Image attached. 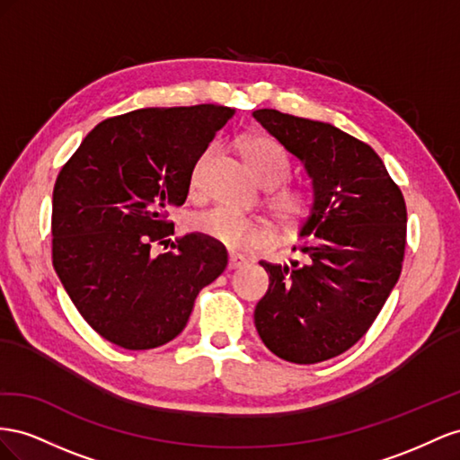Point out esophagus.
Returning <instances> with one entry per match:
<instances>
[{
    "mask_svg": "<svg viewBox=\"0 0 460 460\" xmlns=\"http://www.w3.org/2000/svg\"><path fill=\"white\" fill-rule=\"evenodd\" d=\"M244 264H246L244 258H241V256H237V254H229V264H227L229 270H239V268H243Z\"/></svg>",
    "mask_w": 460,
    "mask_h": 460,
    "instance_id": "1",
    "label": "esophagus"
}]
</instances>
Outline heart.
<instances>
[{
	"mask_svg": "<svg viewBox=\"0 0 460 460\" xmlns=\"http://www.w3.org/2000/svg\"><path fill=\"white\" fill-rule=\"evenodd\" d=\"M212 150H208L192 172V182H199L200 169ZM241 152L246 164L251 165L256 179L266 189H271L268 194L270 214L283 226H295L303 219L312 204V194L303 187H282L279 185L288 177L291 165L285 150L278 142L266 137H251L241 144ZM190 231L212 239L227 248L254 246L266 241V231L258 227L254 221L239 216L229 208H212L206 212H199L189 219Z\"/></svg>",
	"mask_w": 460,
	"mask_h": 460,
	"instance_id": "heart-1",
	"label": "heart"
}]
</instances>
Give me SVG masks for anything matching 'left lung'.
Masks as SVG:
<instances>
[{"instance_id":"obj_1","label":"left lung","mask_w":460,"mask_h":460,"mask_svg":"<svg viewBox=\"0 0 460 460\" xmlns=\"http://www.w3.org/2000/svg\"><path fill=\"white\" fill-rule=\"evenodd\" d=\"M254 119L305 167L312 185L300 226L305 260L260 261L270 288L254 310L264 345L279 358L316 364L370 330L397 285L406 239L401 189L372 146L332 123L278 110Z\"/></svg>"}]
</instances>
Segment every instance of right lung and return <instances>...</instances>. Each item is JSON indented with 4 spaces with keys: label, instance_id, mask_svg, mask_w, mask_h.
Wrapping results in <instances>:
<instances>
[{
    "label": "right lung",
    "instance_id": "1",
    "mask_svg": "<svg viewBox=\"0 0 460 460\" xmlns=\"http://www.w3.org/2000/svg\"><path fill=\"white\" fill-rule=\"evenodd\" d=\"M234 110L144 108L90 130L54 187V268L92 330L128 350L162 347L189 322L200 288L227 266L226 248L173 234L167 208L187 200L196 162Z\"/></svg>",
    "mask_w": 460,
    "mask_h": 460
}]
</instances>
